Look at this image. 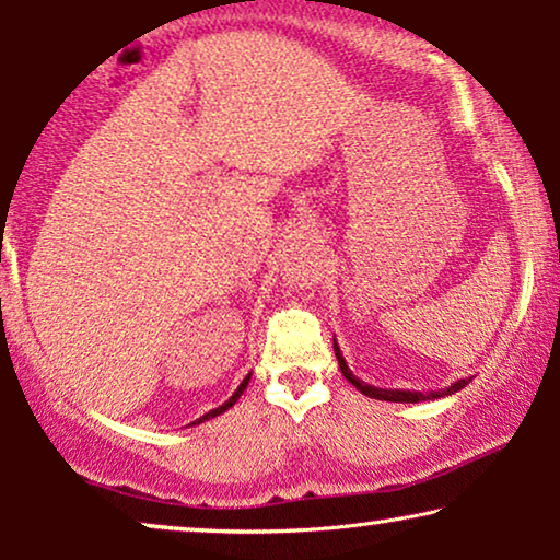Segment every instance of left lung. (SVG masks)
<instances>
[{"label":"left lung","instance_id":"obj_1","mask_svg":"<svg viewBox=\"0 0 560 560\" xmlns=\"http://www.w3.org/2000/svg\"><path fill=\"white\" fill-rule=\"evenodd\" d=\"M335 355L337 362H340V370L342 375L348 377V381L355 385V388L362 393V396L368 398H377V400H390V404H419V400H434V398H444V396H452V393L462 390L464 385H467L471 377H462V381H454L448 388H441V390H429V393H421V390H388V388H375V385H370L365 381H360L358 375H352V370L348 368V362L342 358V350L340 345L335 340Z\"/></svg>","mask_w":560,"mask_h":560}]
</instances>
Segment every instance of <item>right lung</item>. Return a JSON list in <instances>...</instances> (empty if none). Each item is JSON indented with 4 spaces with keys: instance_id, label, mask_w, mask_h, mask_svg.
<instances>
[{
    "instance_id": "add662e5",
    "label": "right lung",
    "mask_w": 560,
    "mask_h": 560,
    "mask_svg": "<svg viewBox=\"0 0 560 560\" xmlns=\"http://www.w3.org/2000/svg\"><path fill=\"white\" fill-rule=\"evenodd\" d=\"M248 381H250V373H248L246 377H243V383L238 385V388H235V393H233V396H231V398H228L223 406L212 408V411H208V413H205V416H200V419H198V421H192V423H202V421H210V419H215V416H220V413H225V411H228V408H233V406H235V400H238V398L243 396V390H246V385H248ZM192 423H190V427H192Z\"/></svg>"
}]
</instances>
